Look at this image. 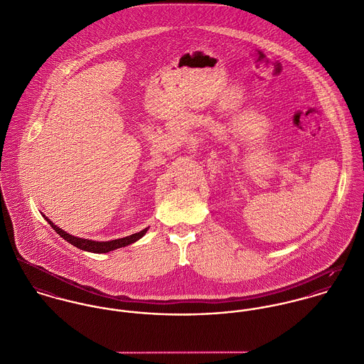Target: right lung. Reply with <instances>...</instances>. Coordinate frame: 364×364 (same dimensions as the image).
Wrapping results in <instances>:
<instances>
[{
    "label": "right lung",
    "instance_id": "add662e5",
    "mask_svg": "<svg viewBox=\"0 0 364 364\" xmlns=\"http://www.w3.org/2000/svg\"><path fill=\"white\" fill-rule=\"evenodd\" d=\"M44 216V215H43ZM44 219L48 222V225L57 232L58 236H61L64 240L75 245L77 248H81L83 251H87V252H96V254H105V252H109V251H113V250H117V248H122L125 245H129L132 242H138L141 237L145 236V233L148 232L149 228H145L144 230L138 232V233H134L131 236H127V237H122V239H116V240H110V242H95V240H89V239H82V237H75L67 232H64L63 229H60L57 225H54L47 216H44Z\"/></svg>",
    "mask_w": 364,
    "mask_h": 364
}]
</instances>
